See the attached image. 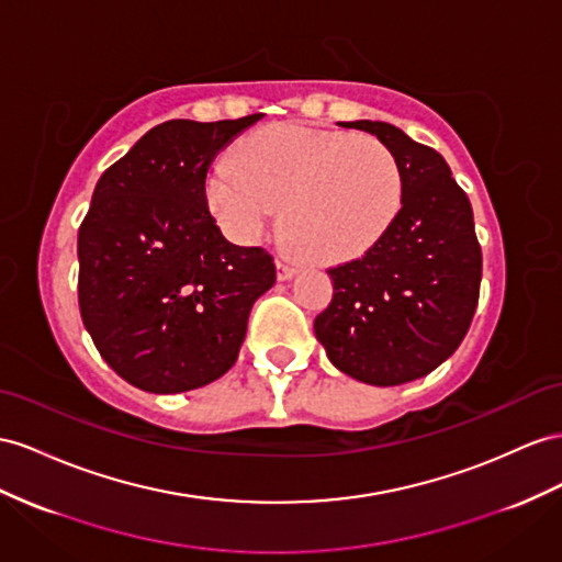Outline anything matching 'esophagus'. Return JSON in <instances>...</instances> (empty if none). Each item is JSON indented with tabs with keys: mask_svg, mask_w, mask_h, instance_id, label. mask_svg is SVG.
<instances>
[{
	"mask_svg": "<svg viewBox=\"0 0 562 562\" xmlns=\"http://www.w3.org/2000/svg\"><path fill=\"white\" fill-rule=\"evenodd\" d=\"M276 268H278V280H280V282H284V280L294 278L296 272H299V268H296V266H292V263L282 261V258H278V261H276Z\"/></svg>",
	"mask_w": 562,
	"mask_h": 562,
	"instance_id": "1",
	"label": "esophagus"
}]
</instances>
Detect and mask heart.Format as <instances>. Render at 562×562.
I'll return each instance as SVG.
<instances>
[{
	"instance_id": "heart-1",
	"label": "heart",
	"mask_w": 562,
	"mask_h": 562,
	"mask_svg": "<svg viewBox=\"0 0 562 562\" xmlns=\"http://www.w3.org/2000/svg\"><path fill=\"white\" fill-rule=\"evenodd\" d=\"M206 199L229 239L258 241L284 204L292 247L344 261L390 229L404 199V172L378 137L278 123L244 139L235 158L213 164Z\"/></svg>"
}]
</instances>
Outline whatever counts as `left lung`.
Listing matches in <instances>:
<instances>
[{
    "label": "left lung",
    "mask_w": 562,
    "mask_h": 562,
    "mask_svg": "<svg viewBox=\"0 0 562 562\" xmlns=\"http://www.w3.org/2000/svg\"><path fill=\"white\" fill-rule=\"evenodd\" d=\"M344 127L375 135L396 154L404 199L361 258L327 270L335 294L313 327L335 368L366 384L396 386L425 378L468 335L482 249L470 199L439 151L382 121Z\"/></svg>",
    "instance_id": "obj_1"
}]
</instances>
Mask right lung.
Masks as SVG:
<instances>
[{
	"label": "right lung",
	"mask_w": 562,
	"mask_h": 562,
	"mask_svg": "<svg viewBox=\"0 0 562 562\" xmlns=\"http://www.w3.org/2000/svg\"><path fill=\"white\" fill-rule=\"evenodd\" d=\"M256 121H166L94 187L78 233L80 315L137 390L182 394L223 378L254 301L276 284L272 256L229 244L206 201L213 158Z\"/></svg>",
	"instance_id": "right-lung-1"
}]
</instances>
